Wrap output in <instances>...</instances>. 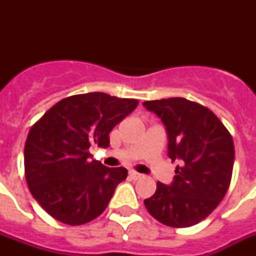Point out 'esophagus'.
Wrapping results in <instances>:
<instances>
[{"instance_id":"34e87169","label":"esophagus","mask_w":256,"mask_h":256,"mask_svg":"<svg viewBox=\"0 0 256 256\" xmlns=\"http://www.w3.org/2000/svg\"><path fill=\"white\" fill-rule=\"evenodd\" d=\"M130 177L132 178V180H140V178L142 177V174L137 173V172H134V170H130Z\"/></svg>"}]
</instances>
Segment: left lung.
<instances>
[{"label": "left lung", "mask_w": 256, "mask_h": 256, "mask_svg": "<svg viewBox=\"0 0 256 256\" xmlns=\"http://www.w3.org/2000/svg\"><path fill=\"white\" fill-rule=\"evenodd\" d=\"M144 106L162 119L168 133V156L180 162L173 182H158L144 206L169 227L198 224L228 191L234 162L232 136L212 110L182 97L144 101Z\"/></svg>", "instance_id": "left-lung-1"}]
</instances>
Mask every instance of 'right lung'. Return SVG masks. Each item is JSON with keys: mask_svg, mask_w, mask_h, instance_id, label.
Here are the masks:
<instances>
[{"mask_svg": "<svg viewBox=\"0 0 256 256\" xmlns=\"http://www.w3.org/2000/svg\"><path fill=\"white\" fill-rule=\"evenodd\" d=\"M138 100L102 92L58 101L32 126L24 148L29 191L52 218L80 226L102 214L128 170L90 160L92 144L108 148V133Z\"/></svg>", "mask_w": 256, "mask_h": 256, "instance_id": "add662e5", "label": "right lung"}]
</instances>
